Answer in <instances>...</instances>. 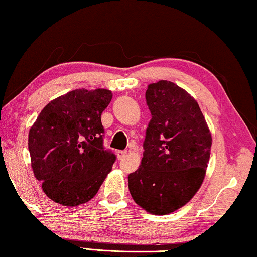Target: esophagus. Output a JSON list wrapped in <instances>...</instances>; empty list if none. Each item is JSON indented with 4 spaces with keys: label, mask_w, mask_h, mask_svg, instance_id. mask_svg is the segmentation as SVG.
<instances>
[{
    "label": "esophagus",
    "mask_w": 257,
    "mask_h": 257,
    "mask_svg": "<svg viewBox=\"0 0 257 257\" xmlns=\"http://www.w3.org/2000/svg\"><path fill=\"white\" fill-rule=\"evenodd\" d=\"M116 156H117V159L118 160H121V159H123L125 156H127V151H116Z\"/></svg>",
    "instance_id": "esophagus-1"
}]
</instances>
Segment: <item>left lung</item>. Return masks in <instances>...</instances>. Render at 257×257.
I'll return each instance as SVG.
<instances>
[{"instance_id":"left-lung-1","label":"left lung","mask_w":257,"mask_h":257,"mask_svg":"<svg viewBox=\"0 0 257 257\" xmlns=\"http://www.w3.org/2000/svg\"><path fill=\"white\" fill-rule=\"evenodd\" d=\"M145 99L151 120L141 167L128 177L129 191L148 212L167 214L201 187L212 139L197 101L174 83L150 84Z\"/></svg>"}]
</instances>
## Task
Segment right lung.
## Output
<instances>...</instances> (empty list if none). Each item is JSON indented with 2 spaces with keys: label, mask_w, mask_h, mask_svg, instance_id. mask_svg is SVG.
<instances>
[{
  "label": "right lung",
  "mask_w": 257,
  "mask_h": 257,
  "mask_svg": "<svg viewBox=\"0 0 257 257\" xmlns=\"http://www.w3.org/2000/svg\"><path fill=\"white\" fill-rule=\"evenodd\" d=\"M112 92L75 90L44 107L29 133L34 177L56 203L76 206L97 194L116 156L104 147L101 114Z\"/></svg>",
  "instance_id": "right-lung-1"
}]
</instances>
